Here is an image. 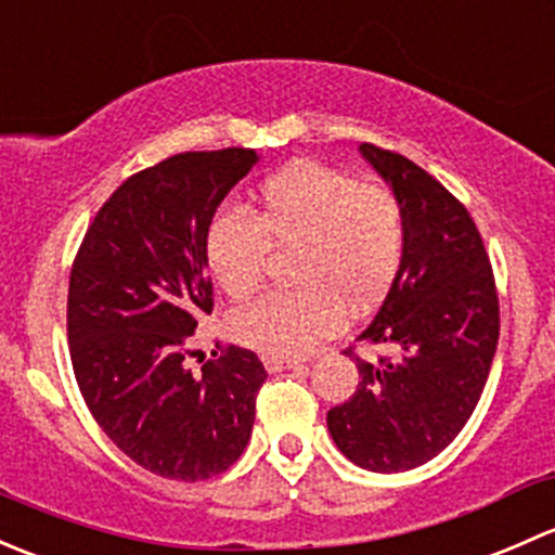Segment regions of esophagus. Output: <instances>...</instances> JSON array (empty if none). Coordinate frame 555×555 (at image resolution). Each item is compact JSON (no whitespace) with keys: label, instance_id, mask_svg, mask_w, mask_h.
Returning a JSON list of instances; mask_svg holds the SVG:
<instances>
[{"label":"esophagus","instance_id":"1","mask_svg":"<svg viewBox=\"0 0 555 555\" xmlns=\"http://www.w3.org/2000/svg\"><path fill=\"white\" fill-rule=\"evenodd\" d=\"M268 373H282L289 371V367H300L298 360H289V357H262Z\"/></svg>","mask_w":555,"mask_h":555}]
</instances>
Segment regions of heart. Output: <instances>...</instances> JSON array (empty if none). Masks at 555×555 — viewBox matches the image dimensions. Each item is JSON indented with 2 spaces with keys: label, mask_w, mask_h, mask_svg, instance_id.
<instances>
[{
  "label": "heart",
  "mask_w": 555,
  "mask_h": 555,
  "mask_svg": "<svg viewBox=\"0 0 555 555\" xmlns=\"http://www.w3.org/2000/svg\"><path fill=\"white\" fill-rule=\"evenodd\" d=\"M257 215L220 211L206 231L204 257L231 298L262 284L273 249H295V289L268 293L233 313V335L266 357H304L340 330L346 306L373 309L405 260L400 198L330 166H287L262 182Z\"/></svg>",
  "instance_id": "b5f03b06"
}]
</instances>
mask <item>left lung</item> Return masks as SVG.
Listing matches in <instances>:
<instances>
[{
    "instance_id": "left-lung-1",
    "label": "left lung",
    "mask_w": 555,
    "mask_h": 555,
    "mask_svg": "<svg viewBox=\"0 0 555 555\" xmlns=\"http://www.w3.org/2000/svg\"><path fill=\"white\" fill-rule=\"evenodd\" d=\"M405 211L400 273L360 340L395 354L362 360L354 395L327 411L346 459L373 473H405L438 456L480 400L496 340L494 271L473 217L405 155L360 144Z\"/></svg>"
}]
</instances>
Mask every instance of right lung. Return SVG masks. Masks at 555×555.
I'll use <instances>...</instances> for the list:
<instances>
[{
    "label": "right lung",
    "instance_id": "add662e5",
    "mask_svg": "<svg viewBox=\"0 0 555 555\" xmlns=\"http://www.w3.org/2000/svg\"><path fill=\"white\" fill-rule=\"evenodd\" d=\"M255 164V150L228 147L133 173L93 217L72 266L66 333L82 400L106 438L160 478H215L249 443L268 378L255 351L228 346L201 373L184 357L215 306L206 231Z\"/></svg>",
    "mask_w": 555,
    "mask_h": 555
}]
</instances>
